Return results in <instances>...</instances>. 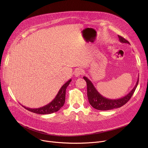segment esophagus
<instances>
[{"label":"esophagus","instance_id":"esophagus-1","mask_svg":"<svg viewBox=\"0 0 148 148\" xmlns=\"http://www.w3.org/2000/svg\"><path fill=\"white\" fill-rule=\"evenodd\" d=\"M83 74V70L81 68H77L75 69L74 72V75L75 77H79V75Z\"/></svg>","mask_w":148,"mask_h":148}]
</instances>
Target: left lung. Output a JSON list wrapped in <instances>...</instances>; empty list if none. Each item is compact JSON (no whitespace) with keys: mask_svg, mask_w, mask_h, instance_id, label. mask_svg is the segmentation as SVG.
<instances>
[{"mask_svg":"<svg viewBox=\"0 0 148 148\" xmlns=\"http://www.w3.org/2000/svg\"><path fill=\"white\" fill-rule=\"evenodd\" d=\"M118 37L120 42L130 44V42L122 36L118 35ZM83 79L87 83V95L89 102L92 107L99 110H109L113 108H119L125 104L133 96L138 83V79L134 88L126 96L118 99H110L101 95L87 77H83Z\"/></svg>","mask_w":148,"mask_h":148,"instance_id":"8db88e82","label":"left lung"}]
</instances>
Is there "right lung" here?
<instances>
[{"label": "right lung", "mask_w": 148, "mask_h": 148, "mask_svg": "<svg viewBox=\"0 0 148 148\" xmlns=\"http://www.w3.org/2000/svg\"><path fill=\"white\" fill-rule=\"evenodd\" d=\"M71 82V79H70L62 86V88L58 92V94L56 96L55 98H54L49 104L40 108H30L26 107L25 106H22L24 108H25L26 110L37 114H50L54 112H58L60 108L64 106L65 103L66 89L69 85V83Z\"/></svg>", "instance_id": "right-lung-1"}]
</instances>
